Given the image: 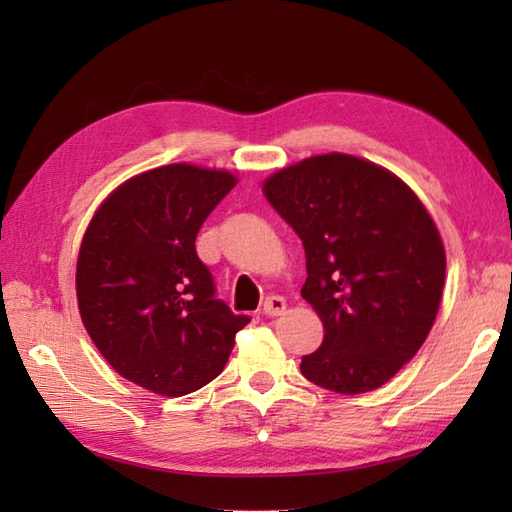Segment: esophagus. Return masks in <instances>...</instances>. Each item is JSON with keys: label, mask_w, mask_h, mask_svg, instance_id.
I'll return each instance as SVG.
<instances>
[{"label": "esophagus", "mask_w": 512, "mask_h": 512, "mask_svg": "<svg viewBox=\"0 0 512 512\" xmlns=\"http://www.w3.org/2000/svg\"><path fill=\"white\" fill-rule=\"evenodd\" d=\"M281 312H286V299L279 297V295L266 297V301H264V314H268V317H279Z\"/></svg>", "instance_id": "1"}]
</instances>
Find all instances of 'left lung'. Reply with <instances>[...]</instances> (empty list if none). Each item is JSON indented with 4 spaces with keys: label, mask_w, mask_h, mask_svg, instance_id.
Here are the masks:
<instances>
[{
    "label": "left lung",
    "mask_w": 512,
    "mask_h": 512,
    "mask_svg": "<svg viewBox=\"0 0 512 512\" xmlns=\"http://www.w3.org/2000/svg\"><path fill=\"white\" fill-rule=\"evenodd\" d=\"M264 193L301 237V297L323 321V343L301 358V374L350 396L385 385L440 308L447 257L431 215L394 173L347 154L281 169Z\"/></svg>",
    "instance_id": "8db88e82"
}]
</instances>
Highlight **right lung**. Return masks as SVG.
I'll return each instance as SVG.
<instances>
[{
  "instance_id": "add662e5",
  "label": "right lung",
  "mask_w": 512,
  "mask_h": 512,
  "mask_svg": "<svg viewBox=\"0 0 512 512\" xmlns=\"http://www.w3.org/2000/svg\"><path fill=\"white\" fill-rule=\"evenodd\" d=\"M228 171L176 162L121 184L83 235L76 299L90 339L123 378L184 396L220 376L250 321L215 297L195 237L235 187Z\"/></svg>"
}]
</instances>
